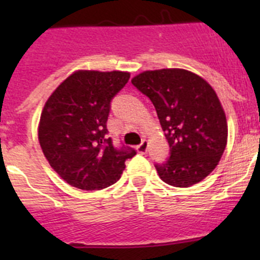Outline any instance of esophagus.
<instances>
[{
  "label": "esophagus",
  "instance_id": "obj_1",
  "mask_svg": "<svg viewBox=\"0 0 260 260\" xmlns=\"http://www.w3.org/2000/svg\"><path fill=\"white\" fill-rule=\"evenodd\" d=\"M137 150L139 153H146L147 150H148V142L147 141L142 142V143L137 147Z\"/></svg>",
  "mask_w": 260,
  "mask_h": 260
}]
</instances>
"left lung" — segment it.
Listing matches in <instances>:
<instances>
[{"instance_id":"obj_1","label":"left lung","mask_w":260,"mask_h":260,"mask_svg":"<svg viewBox=\"0 0 260 260\" xmlns=\"http://www.w3.org/2000/svg\"><path fill=\"white\" fill-rule=\"evenodd\" d=\"M132 83L150 98L165 133L171 156L155 165L165 183L190 187L217 167L228 142V123L207 80L185 69L147 70Z\"/></svg>"}]
</instances>
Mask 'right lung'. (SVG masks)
<instances>
[{"instance_id": "right-lung-1", "label": "right lung", "mask_w": 260, "mask_h": 260, "mask_svg": "<svg viewBox=\"0 0 260 260\" xmlns=\"http://www.w3.org/2000/svg\"><path fill=\"white\" fill-rule=\"evenodd\" d=\"M127 71L78 70L45 103L39 143L50 167L69 185L102 190L121 178L133 148H114L108 134L110 100L127 83Z\"/></svg>"}]
</instances>
